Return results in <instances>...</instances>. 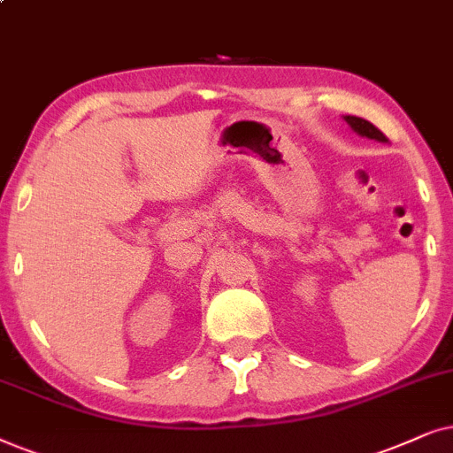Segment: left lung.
Returning a JSON list of instances; mask_svg holds the SVG:
<instances>
[{
	"label": "left lung",
	"mask_w": 453,
	"mask_h": 453,
	"mask_svg": "<svg viewBox=\"0 0 453 453\" xmlns=\"http://www.w3.org/2000/svg\"><path fill=\"white\" fill-rule=\"evenodd\" d=\"M343 119H346L349 128L357 132V134L372 138V141H379V142H388V136H385L379 128H375V126H372L371 122H366V119L357 118V116H346Z\"/></svg>",
	"instance_id": "8db88e82"
}]
</instances>
